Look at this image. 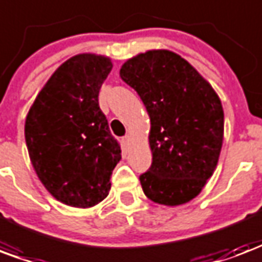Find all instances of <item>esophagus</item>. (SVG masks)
Listing matches in <instances>:
<instances>
[{
  "label": "esophagus",
  "instance_id": "1",
  "mask_svg": "<svg viewBox=\"0 0 262 262\" xmlns=\"http://www.w3.org/2000/svg\"><path fill=\"white\" fill-rule=\"evenodd\" d=\"M122 144L125 148L129 147V144H130V136H125V137H122Z\"/></svg>",
  "mask_w": 262,
  "mask_h": 262
}]
</instances>
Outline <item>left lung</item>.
Returning a JSON list of instances; mask_svg holds the SVG:
<instances>
[{"label":"left lung","instance_id":"obj_1","mask_svg":"<svg viewBox=\"0 0 262 262\" xmlns=\"http://www.w3.org/2000/svg\"><path fill=\"white\" fill-rule=\"evenodd\" d=\"M119 75L137 92L151 121L152 163L140 176L145 196L179 206L199 195L214 173L224 139V111L211 85L174 52L148 51Z\"/></svg>","mask_w":262,"mask_h":262}]
</instances>
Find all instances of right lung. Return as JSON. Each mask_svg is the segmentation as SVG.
<instances>
[{"label":"right lung","mask_w":262,"mask_h":262,"mask_svg":"<svg viewBox=\"0 0 262 262\" xmlns=\"http://www.w3.org/2000/svg\"><path fill=\"white\" fill-rule=\"evenodd\" d=\"M110 57L81 53L52 74L26 117L30 161L43 187L64 205L86 209L101 202L121 161V147L99 107Z\"/></svg>","instance_id":"1"}]
</instances>
